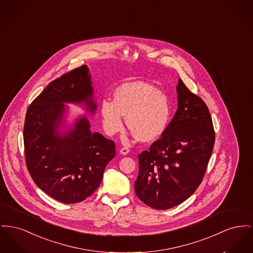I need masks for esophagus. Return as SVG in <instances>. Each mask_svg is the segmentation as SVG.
Masks as SVG:
<instances>
[{
	"label": "esophagus",
	"instance_id": "esophagus-1",
	"mask_svg": "<svg viewBox=\"0 0 253 253\" xmlns=\"http://www.w3.org/2000/svg\"><path fill=\"white\" fill-rule=\"evenodd\" d=\"M119 152H120V154L121 155H127V154H129V152H130V149L127 148V147H122V148L119 150Z\"/></svg>",
	"mask_w": 253,
	"mask_h": 253
}]
</instances>
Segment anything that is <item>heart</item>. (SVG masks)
Listing matches in <instances>:
<instances>
[{"label": "heart", "mask_w": 253, "mask_h": 253, "mask_svg": "<svg viewBox=\"0 0 253 253\" xmlns=\"http://www.w3.org/2000/svg\"><path fill=\"white\" fill-rule=\"evenodd\" d=\"M126 125L134 137L149 142L160 138L166 131L172 116L168 96L155 86L134 81L119 86L113 100L105 98L100 104V117L105 132L115 134Z\"/></svg>", "instance_id": "heart-1"}]
</instances>
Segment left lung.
<instances>
[{
  "label": "left lung",
  "mask_w": 253,
  "mask_h": 253,
  "mask_svg": "<svg viewBox=\"0 0 253 253\" xmlns=\"http://www.w3.org/2000/svg\"><path fill=\"white\" fill-rule=\"evenodd\" d=\"M178 109L160 139L138 155L137 198L165 210L187 200L201 184L215 133L208 106L178 78Z\"/></svg>",
  "instance_id": "left-lung-1"
}]
</instances>
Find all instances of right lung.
Here are the masks:
<instances>
[{"instance_id":"1","label":"right lung","mask_w":253,"mask_h":253,"mask_svg":"<svg viewBox=\"0 0 253 253\" xmlns=\"http://www.w3.org/2000/svg\"><path fill=\"white\" fill-rule=\"evenodd\" d=\"M68 103L84 105L94 115L97 104L87 65L50 82L30 105L24 126L27 167L36 185L64 204L84 201L99 186L116 145L90 131L85 116L67 123Z\"/></svg>"}]
</instances>
